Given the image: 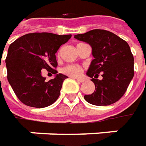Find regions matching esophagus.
I'll return each mask as SVG.
<instances>
[{
    "label": "esophagus",
    "instance_id": "34e87169",
    "mask_svg": "<svg viewBox=\"0 0 146 146\" xmlns=\"http://www.w3.org/2000/svg\"><path fill=\"white\" fill-rule=\"evenodd\" d=\"M75 79L77 80L78 82H84V80L82 79V78H75Z\"/></svg>",
    "mask_w": 146,
    "mask_h": 146
}]
</instances>
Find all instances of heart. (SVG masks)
<instances>
[{
  "label": "heart",
  "mask_w": 146,
  "mask_h": 146,
  "mask_svg": "<svg viewBox=\"0 0 146 146\" xmlns=\"http://www.w3.org/2000/svg\"><path fill=\"white\" fill-rule=\"evenodd\" d=\"M82 68L78 64H70L68 66L64 67L62 70V72L65 73L67 75H69L71 77H79L82 73Z\"/></svg>",
  "instance_id": "heart-1"
}]
</instances>
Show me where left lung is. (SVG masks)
<instances>
[{"label":"left lung","instance_id":"8db88e82","mask_svg":"<svg viewBox=\"0 0 146 146\" xmlns=\"http://www.w3.org/2000/svg\"><path fill=\"white\" fill-rule=\"evenodd\" d=\"M74 38L88 43L94 57L86 75L92 78L95 92L84 96L86 101L98 106L117 102L126 92L134 76V58L127 42L102 29L78 34ZM100 72L102 79L97 80Z\"/></svg>","mask_w":146,"mask_h":146}]
</instances>
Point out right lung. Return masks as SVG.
Masks as SVG:
<instances>
[{
    "label": "right lung",
    "mask_w": 146,
    "mask_h": 146,
    "mask_svg": "<svg viewBox=\"0 0 146 146\" xmlns=\"http://www.w3.org/2000/svg\"><path fill=\"white\" fill-rule=\"evenodd\" d=\"M72 35L34 33L22 36L10 44L5 59L7 79L16 96L24 105L44 108L59 98L63 82L67 76L55 68V53ZM43 68L56 74L46 82L41 76Z\"/></svg>",
    "instance_id": "add662e5"
}]
</instances>
